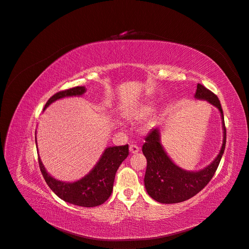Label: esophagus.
Here are the masks:
<instances>
[{"label": "esophagus", "instance_id": "1", "mask_svg": "<svg viewBox=\"0 0 249 249\" xmlns=\"http://www.w3.org/2000/svg\"><path fill=\"white\" fill-rule=\"evenodd\" d=\"M129 150L131 153H137L139 151V147L136 144H131L129 146Z\"/></svg>", "mask_w": 249, "mask_h": 249}]
</instances>
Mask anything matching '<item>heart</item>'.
I'll return each mask as SVG.
<instances>
[{
	"instance_id": "b5f03b06",
	"label": "heart",
	"mask_w": 249,
	"mask_h": 249,
	"mask_svg": "<svg viewBox=\"0 0 249 249\" xmlns=\"http://www.w3.org/2000/svg\"><path fill=\"white\" fill-rule=\"evenodd\" d=\"M152 106L151 105H143V106L136 108L135 110H133L131 113H130V117L132 119H143V118H146L147 116H149L152 112Z\"/></svg>"
}]
</instances>
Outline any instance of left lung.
Listing matches in <instances>:
<instances>
[{"label":"left lung","instance_id":"8db88e82","mask_svg":"<svg viewBox=\"0 0 249 249\" xmlns=\"http://www.w3.org/2000/svg\"><path fill=\"white\" fill-rule=\"evenodd\" d=\"M195 97L207 100L219 109L224 130L223 144L220 153L210 165L200 172H187L176 165L168 158L160 142L159 130L152 129L145 137V143L142 146V152L147 160L144 185L150 197L162 204L184 202L201 192L214 177L225 150L226 128L223 110L218 97L201 84L197 86Z\"/></svg>","mask_w":249,"mask_h":249}]
</instances>
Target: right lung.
Wrapping results in <instances>:
<instances>
[{"mask_svg": "<svg viewBox=\"0 0 249 249\" xmlns=\"http://www.w3.org/2000/svg\"><path fill=\"white\" fill-rule=\"evenodd\" d=\"M85 91V87H74L60 90L47 101L44 109H46L52 102L58 99L71 96H81ZM128 154V144L106 148L102 158L90 173L82 179L74 182H64L53 178L45 171L40 158H38V162L46 184L61 200L81 207H96L102 205L109 199L113 191L117 169L119 168Z\"/></svg>", "mask_w": 249, "mask_h": 249, "instance_id": "add662e5", "label": "right lung"}]
</instances>
